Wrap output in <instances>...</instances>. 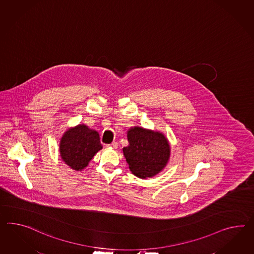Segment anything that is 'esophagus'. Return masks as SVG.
I'll use <instances>...</instances> for the list:
<instances>
[{
	"label": "esophagus",
	"mask_w": 254,
	"mask_h": 254,
	"mask_svg": "<svg viewBox=\"0 0 254 254\" xmlns=\"http://www.w3.org/2000/svg\"><path fill=\"white\" fill-rule=\"evenodd\" d=\"M107 147H109V148H113V149H116L118 147V143L116 142H113V143H111V144H108L107 145Z\"/></svg>",
	"instance_id": "1"
}]
</instances>
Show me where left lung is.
<instances>
[{
	"mask_svg": "<svg viewBox=\"0 0 254 254\" xmlns=\"http://www.w3.org/2000/svg\"><path fill=\"white\" fill-rule=\"evenodd\" d=\"M127 139L129 144L123 152L133 175L140 179L152 178L166 168L170 144L163 132L134 126L127 130Z\"/></svg>",
	"mask_w": 254,
	"mask_h": 254,
	"instance_id": "8db88e82",
	"label": "left lung"
}]
</instances>
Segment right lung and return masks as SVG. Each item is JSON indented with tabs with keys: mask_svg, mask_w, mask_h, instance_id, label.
<instances>
[{
	"mask_svg": "<svg viewBox=\"0 0 254 254\" xmlns=\"http://www.w3.org/2000/svg\"><path fill=\"white\" fill-rule=\"evenodd\" d=\"M102 148L98 131L85 124H78L67 129L59 143L62 160L76 171L85 169Z\"/></svg>",
	"mask_w": 254,
	"mask_h": 254,
	"instance_id": "1",
	"label": "right lung"
}]
</instances>
